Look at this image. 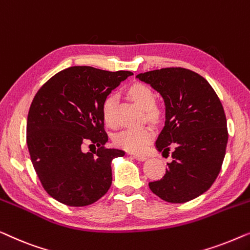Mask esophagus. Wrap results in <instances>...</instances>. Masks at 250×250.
Segmentation results:
<instances>
[{
	"label": "esophagus",
	"mask_w": 250,
	"mask_h": 250,
	"mask_svg": "<svg viewBox=\"0 0 250 250\" xmlns=\"http://www.w3.org/2000/svg\"><path fill=\"white\" fill-rule=\"evenodd\" d=\"M132 157H133V159L138 160V161H145L147 159L145 155H138V154H133Z\"/></svg>",
	"instance_id": "34e87169"
}]
</instances>
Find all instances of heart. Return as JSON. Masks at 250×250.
<instances>
[{"label":"heart","mask_w":250,"mask_h":250,"mask_svg":"<svg viewBox=\"0 0 250 250\" xmlns=\"http://www.w3.org/2000/svg\"><path fill=\"white\" fill-rule=\"evenodd\" d=\"M129 96L142 110L145 111V118L150 122L160 121L161 111L155 105V94L148 86L143 83L133 85L129 89ZM117 95L111 94L105 98L102 112L105 124L111 128L118 125L117 120ZM154 136L153 129L149 126H140L137 129H125L114 136V144L120 148L130 153H142L148 146Z\"/></svg>","instance_id":"1"}]
</instances>
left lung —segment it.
I'll return each mask as SVG.
<instances>
[{
    "label": "left lung",
    "instance_id": "1",
    "mask_svg": "<svg viewBox=\"0 0 250 250\" xmlns=\"http://www.w3.org/2000/svg\"><path fill=\"white\" fill-rule=\"evenodd\" d=\"M163 97L165 125L157 137L159 152L171 163L161 180L149 182L154 194L168 203H186L208 190L219 175L228 144L222 103L208 82L185 68L139 73Z\"/></svg>",
    "mask_w": 250,
    "mask_h": 250
}]
</instances>
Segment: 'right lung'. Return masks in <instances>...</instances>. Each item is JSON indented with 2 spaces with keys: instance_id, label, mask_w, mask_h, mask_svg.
I'll list each match as a JSON object with an SVG mask.
<instances>
[{
  "instance_id": "add662e5",
  "label": "right lung",
  "mask_w": 250,
  "mask_h": 250,
  "mask_svg": "<svg viewBox=\"0 0 250 250\" xmlns=\"http://www.w3.org/2000/svg\"><path fill=\"white\" fill-rule=\"evenodd\" d=\"M133 73L70 66L47 80L35 95L27 119V146L41 184L68 206H87L106 194L112 160L124 150L106 148L102 106L105 98ZM90 141L99 148L83 153Z\"/></svg>"
}]
</instances>
